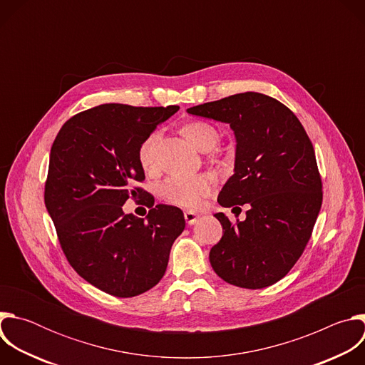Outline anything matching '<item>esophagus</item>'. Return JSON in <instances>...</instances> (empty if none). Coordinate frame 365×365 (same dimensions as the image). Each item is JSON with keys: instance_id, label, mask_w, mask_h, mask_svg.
<instances>
[{"instance_id": "34e87169", "label": "esophagus", "mask_w": 365, "mask_h": 365, "mask_svg": "<svg viewBox=\"0 0 365 365\" xmlns=\"http://www.w3.org/2000/svg\"><path fill=\"white\" fill-rule=\"evenodd\" d=\"M185 220H186L187 225H195L199 220V215L195 214L193 211H185Z\"/></svg>"}]
</instances>
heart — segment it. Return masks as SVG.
Instances as JSON below:
<instances>
[{
	"instance_id": "obj_1",
	"label": "heart",
	"mask_w": 365,
	"mask_h": 365,
	"mask_svg": "<svg viewBox=\"0 0 365 365\" xmlns=\"http://www.w3.org/2000/svg\"><path fill=\"white\" fill-rule=\"evenodd\" d=\"M183 135L200 151L215 148L220 141L218 130L205 121H192L183 125ZM160 138V131H151L138 147V162L145 172L155 169V150ZM212 180L206 175L170 176L160 186V197L175 206L193 210L203 197L210 195Z\"/></svg>"
}]
</instances>
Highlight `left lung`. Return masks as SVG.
<instances>
[{
    "label": "left lung",
    "mask_w": 365,
    "mask_h": 365,
    "mask_svg": "<svg viewBox=\"0 0 365 365\" xmlns=\"http://www.w3.org/2000/svg\"><path fill=\"white\" fill-rule=\"evenodd\" d=\"M230 124L234 175L220 192L224 207L248 203L244 221L215 218L224 235L211 248L214 272L227 283L263 289L283 279L302 255L322 205L315 150L297 117L282 102L244 92L187 108Z\"/></svg>",
    "instance_id": "1"
}]
</instances>
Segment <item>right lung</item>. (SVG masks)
Masks as SVG:
<instances>
[{"label": "right lung", "mask_w": 365, "mask_h": 365, "mask_svg": "<svg viewBox=\"0 0 365 365\" xmlns=\"http://www.w3.org/2000/svg\"><path fill=\"white\" fill-rule=\"evenodd\" d=\"M178 106L103 103L68 120L50 150L44 203L75 272L117 297H133L165 276L175 240L185 230L176 206L154 205L137 185L141 141ZM128 197L150 207L145 220L124 215Z\"/></svg>", "instance_id": "add662e5"}]
</instances>
